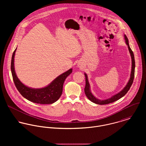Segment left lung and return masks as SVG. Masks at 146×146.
<instances>
[{
	"label": "left lung",
	"instance_id": "1",
	"mask_svg": "<svg viewBox=\"0 0 146 146\" xmlns=\"http://www.w3.org/2000/svg\"><path fill=\"white\" fill-rule=\"evenodd\" d=\"M124 39H125V43L126 44V45H127V48L129 51V53L130 54V56H131V73H130V79L127 82V83L126 84V85H125V87L118 93L112 96L111 97H110V98L104 100H99L98 98H97L92 93L91 90H90V86L88 81V75H86V73H84L85 76V87L84 89V92L85 93L86 96L87 97V98L92 102L96 104H107L112 103L113 102H115L116 101L119 100V99H120L121 98H122L123 97H124L125 94L127 93V92L129 91V90L130 89L132 84L133 83V80H134V72H135V60H134V53L133 52V51L131 50L130 46H129V41H128V39L127 38V36L124 35Z\"/></svg>",
	"mask_w": 146,
	"mask_h": 146
}]
</instances>
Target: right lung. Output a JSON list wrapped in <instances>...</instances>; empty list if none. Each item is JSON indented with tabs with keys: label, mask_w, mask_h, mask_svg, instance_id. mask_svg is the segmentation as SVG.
I'll return each instance as SVG.
<instances>
[{
	"label": "right lung",
	"mask_w": 146,
	"mask_h": 146,
	"mask_svg": "<svg viewBox=\"0 0 146 146\" xmlns=\"http://www.w3.org/2000/svg\"><path fill=\"white\" fill-rule=\"evenodd\" d=\"M17 48L13 53L11 60V72L13 82L19 92L26 100L39 104H52L56 102L62 93L63 85L66 78L72 73L70 68L57 77L47 86L42 88H32L22 83L17 78L15 70L14 58Z\"/></svg>",
	"instance_id": "add662e5"
}]
</instances>
